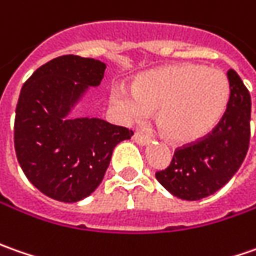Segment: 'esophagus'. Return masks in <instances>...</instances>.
Listing matches in <instances>:
<instances>
[{"mask_svg": "<svg viewBox=\"0 0 256 256\" xmlns=\"http://www.w3.org/2000/svg\"><path fill=\"white\" fill-rule=\"evenodd\" d=\"M133 140L136 142L137 144H140V146H147L148 143H150V137L143 134L142 132H136V133L133 134Z\"/></svg>", "mask_w": 256, "mask_h": 256, "instance_id": "1", "label": "esophagus"}]
</instances>
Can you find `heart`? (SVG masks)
I'll return each instance as SVG.
<instances>
[{"label": "heart", "instance_id": "b5f03b06", "mask_svg": "<svg viewBox=\"0 0 256 256\" xmlns=\"http://www.w3.org/2000/svg\"><path fill=\"white\" fill-rule=\"evenodd\" d=\"M230 82L222 70L174 64L146 74L133 88L113 84L110 102L123 119L142 120L157 109V124L176 143H196L224 118Z\"/></svg>", "mask_w": 256, "mask_h": 256}]
</instances>
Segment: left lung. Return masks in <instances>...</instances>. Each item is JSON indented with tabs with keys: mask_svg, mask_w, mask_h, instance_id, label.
Returning <instances> with one entry per match:
<instances>
[{
	"mask_svg": "<svg viewBox=\"0 0 256 256\" xmlns=\"http://www.w3.org/2000/svg\"><path fill=\"white\" fill-rule=\"evenodd\" d=\"M230 102L222 120L208 136L178 148L170 166L156 172L174 197L197 201L222 188L241 167L250 147L251 96L238 74L226 72Z\"/></svg>",
	"mask_w": 256,
	"mask_h": 256,
	"instance_id": "1",
	"label": "left lung"
}]
</instances>
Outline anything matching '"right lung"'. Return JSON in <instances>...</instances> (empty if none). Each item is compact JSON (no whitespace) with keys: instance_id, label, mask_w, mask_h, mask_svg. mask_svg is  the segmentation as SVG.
I'll return each instance as SVG.
<instances>
[{"instance_id":"right-lung-1","label":"right lung","mask_w":256,"mask_h":256,"mask_svg":"<svg viewBox=\"0 0 256 256\" xmlns=\"http://www.w3.org/2000/svg\"><path fill=\"white\" fill-rule=\"evenodd\" d=\"M106 64L64 55L38 68L24 84L15 110L18 163L49 198L78 202L104 177L114 147L133 132L98 118H68L89 88L99 86Z\"/></svg>"}]
</instances>
